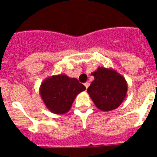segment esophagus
Here are the masks:
<instances>
[{"label":"esophagus","mask_w":157,"mask_h":157,"mask_svg":"<svg viewBox=\"0 0 157 157\" xmlns=\"http://www.w3.org/2000/svg\"><path fill=\"white\" fill-rule=\"evenodd\" d=\"M84 86H85L86 88V90H87V89H88V87H89V86H90V82L84 83Z\"/></svg>","instance_id":"1"}]
</instances>
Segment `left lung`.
Listing matches in <instances>:
<instances>
[{"mask_svg": "<svg viewBox=\"0 0 157 157\" xmlns=\"http://www.w3.org/2000/svg\"><path fill=\"white\" fill-rule=\"evenodd\" d=\"M91 75L94 80L87 92L97 108L104 112L117 109L127 96V83L124 77L113 69L102 67Z\"/></svg>", "mask_w": 157, "mask_h": 157, "instance_id": "1", "label": "left lung"}]
</instances>
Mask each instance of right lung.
Returning <instances> with one entry per match:
<instances>
[{"mask_svg": "<svg viewBox=\"0 0 157 157\" xmlns=\"http://www.w3.org/2000/svg\"><path fill=\"white\" fill-rule=\"evenodd\" d=\"M85 90L86 87L75 78L58 75L43 81L40 94L47 109L59 115L68 112L76 96Z\"/></svg>", "mask_w": 157, "mask_h": 157, "instance_id": "1", "label": "right lung"}]
</instances>
